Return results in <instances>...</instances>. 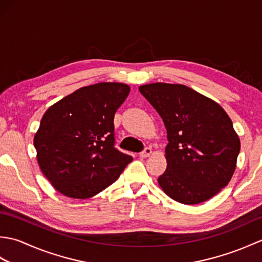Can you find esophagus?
<instances>
[{
  "label": "esophagus",
  "mask_w": 262,
  "mask_h": 262,
  "mask_svg": "<svg viewBox=\"0 0 262 262\" xmlns=\"http://www.w3.org/2000/svg\"><path fill=\"white\" fill-rule=\"evenodd\" d=\"M151 154H152L151 147H145V148H144V151H142V152L140 153V157H141V158H148Z\"/></svg>",
  "instance_id": "esophagus-1"
}]
</instances>
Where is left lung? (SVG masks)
I'll return each mask as SVG.
<instances>
[{
	"mask_svg": "<svg viewBox=\"0 0 262 262\" xmlns=\"http://www.w3.org/2000/svg\"><path fill=\"white\" fill-rule=\"evenodd\" d=\"M140 92L166 128L168 165L159 185L170 198L200 204L227 186L236 168L240 138L225 110L182 84L151 83Z\"/></svg>",
	"mask_w": 262,
	"mask_h": 262,
	"instance_id": "1",
	"label": "left lung"
}]
</instances>
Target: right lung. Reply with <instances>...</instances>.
Segmentation results:
<instances>
[{
	"label": "right lung",
	"instance_id": "1",
	"mask_svg": "<svg viewBox=\"0 0 262 262\" xmlns=\"http://www.w3.org/2000/svg\"><path fill=\"white\" fill-rule=\"evenodd\" d=\"M129 91L124 83H97L59 100L42 116L33 138L38 164L64 196H96L133 161L115 147L114 126Z\"/></svg>",
	"mask_w": 262,
	"mask_h": 262
}]
</instances>
